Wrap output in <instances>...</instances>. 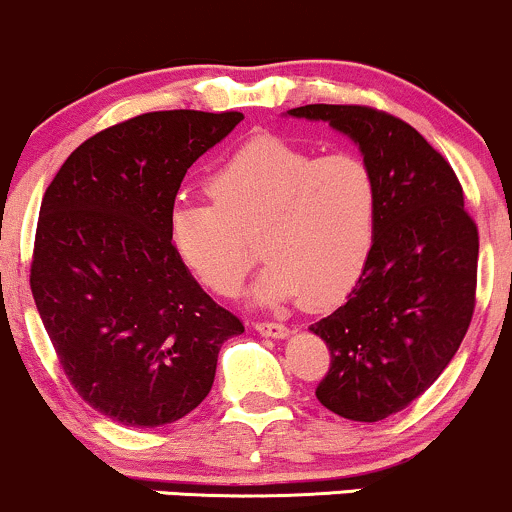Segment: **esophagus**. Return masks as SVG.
<instances>
[{"mask_svg": "<svg viewBox=\"0 0 512 512\" xmlns=\"http://www.w3.org/2000/svg\"><path fill=\"white\" fill-rule=\"evenodd\" d=\"M255 330L267 338H286L289 335V328L282 323H274V320H260V323H255Z\"/></svg>", "mask_w": 512, "mask_h": 512, "instance_id": "obj_1", "label": "esophagus"}]
</instances>
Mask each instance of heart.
Wrapping results in <instances>:
<instances>
[{
    "instance_id": "obj_1",
    "label": "heart",
    "mask_w": 512,
    "mask_h": 512,
    "mask_svg": "<svg viewBox=\"0 0 512 512\" xmlns=\"http://www.w3.org/2000/svg\"><path fill=\"white\" fill-rule=\"evenodd\" d=\"M211 204L179 201L170 240L182 265L218 296H233L267 260L255 299H342L367 269L379 228V182L359 155L316 157L262 136L235 150L206 179Z\"/></svg>"
}]
</instances>
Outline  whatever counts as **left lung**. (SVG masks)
Returning <instances> with one entry per match:
<instances>
[{
	"label": "left lung",
	"mask_w": 512,
	"mask_h": 512,
	"mask_svg": "<svg viewBox=\"0 0 512 512\" xmlns=\"http://www.w3.org/2000/svg\"><path fill=\"white\" fill-rule=\"evenodd\" d=\"M286 114L328 121L355 140L379 182L367 269L347 301L311 325L330 350L318 401L376 423L428 391L462 345L476 303L479 230L449 162L406 121L352 104Z\"/></svg>",
	"instance_id": "8db88e82"
}]
</instances>
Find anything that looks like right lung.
I'll use <instances>...</instances> for the list:
<instances>
[{
    "mask_svg": "<svg viewBox=\"0 0 512 512\" xmlns=\"http://www.w3.org/2000/svg\"><path fill=\"white\" fill-rule=\"evenodd\" d=\"M240 111H150L84 140L43 196L31 291L84 401L128 428L192 413L243 323L201 289L170 240L184 174Z\"/></svg>",
    "mask_w": 512,
    "mask_h": 512,
    "instance_id": "add662e5",
    "label": "right lung"
}]
</instances>
